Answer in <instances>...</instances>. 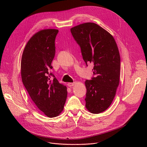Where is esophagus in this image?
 Segmentation results:
<instances>
[{"instance_id": "1", "label": "esophagus", "mask_w": 147, "mask_h": 147, "mask_svg": "<svg viewBox=\"0 0 147 147\" xmlns=\"http://www.w3.org/2000/svg\"><path fill=\"white\" fill-rule=\"evenodd\" d=\"M76 85V82H69L68 84H67V86H69V87H72V86H75Z\"/></svg>"}]
</instances>
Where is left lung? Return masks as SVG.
I'll return each instance as SVG.
<instances>
[{"instance_id":"obj_1","label":"left lung","mask_w":147,"mask_h":147,"mask_svg":"<svg viewBox=\"0 0 147 147\" xmlns=\"http://www.w3.org/2000/svg\"><path fill=\"white\" fill-rule=\"evenodd\" d=\"M70 31L86 65H94L95 77L85 82L86 107L92 113H100L111 105L119 84L120 57L117 44L110 33L95 23H83Z\"/></svg>"}]
</instances>
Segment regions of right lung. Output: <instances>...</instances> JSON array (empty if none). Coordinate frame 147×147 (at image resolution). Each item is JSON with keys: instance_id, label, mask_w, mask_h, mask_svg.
<instances>
[{"instance_id": "1", "label": "right lung", "mask_w": 147, "mask_h": 147, "mask_svg": "<svg viewBox=\"0 0 147 147\" xmlns=\"http://www.w3.org/2000/svg\"><path fill=\"white\" fill-rule=\"evenodd\" d=\"M58 32L56 29H46L35 34L27 42L21 61L25 88L38 108L49 117L59 115L67 96L66 87L50 72Z\"/></svg>"}]
</instances>
